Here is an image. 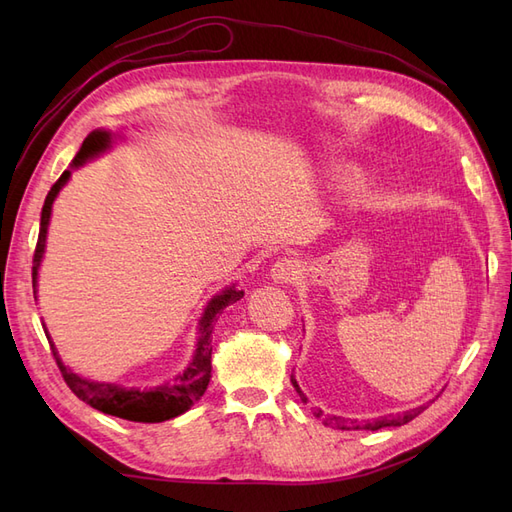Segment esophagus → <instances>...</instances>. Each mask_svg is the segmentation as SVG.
<instances>
[{"label": "esophagus", "instance_id": "34e87169", "mask_svg": "<svg viewBox=\"0 0 512 512\" xmlns=\"http://www.w3.org/2000/svg\"><path fill=\"white\" fill-rule=\"evenodd\" d=\"M301 262L299 260H292V258H282L277 260L273 269H271V277L273 282L277 284H292L294 280H299L301 275Z\"/></svg>", "mask_w": 512, "mask_h": 512}]
</instances>
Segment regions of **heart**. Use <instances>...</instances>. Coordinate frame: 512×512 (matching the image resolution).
Instances as JSON below:
<instances>
[{
  "instance_id": "heart-1",
  "label": "heart",
  "mask_w": 512,
  "mask_h": 512,
  "mask_svg": "<svg viewBox=\"0 0 512 512\" xmlns=\"http://www.w3.org/2000/svg\"><path fill=\"white\" fill-rule=\"evenodd\" d=\"M339 183H344V185H348V188H350V185H359L361 183V173H359V170H354V168H348V170H344V173H339L337 177H335Z\"/></svg>"
}]
</instances>
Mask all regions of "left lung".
<instances>
[{
    "label": "left lung",
    "instance_id": "obj_1",
    "mask_svg": "<svg viewBox=\"0 0 512 512\" xmlns=\"http://www.w3.org/2000/svg\"><path fill=\"white\" fill-rule=\"evenodd\" d=\"M290 382H292V386H294V391L299 393L303 404H307V397H305V393L299 389V384H297V380H294V376H290ZM425 408H427V406H421V408L408 410V412H404V414H397V416L389 414V416L376 418V421H365L363 425L356 423V421H350V418H342V416H324L322 410H314V416H316V418L322 416V423L327 425V427H333V429H346V431H350V429H367V431H378V429H384V427H401V425H406V423L412 421L414 416L421 414Z\"/></svg>",
    "mask_w": 512,
    "mask_h": 512
}]
</instances>
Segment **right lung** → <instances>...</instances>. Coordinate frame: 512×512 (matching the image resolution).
<instances>
[{
	"label": "right lung",
	"mask_w": 512,
	"mask_h": 512,
	"mask_svg": "<svg viewBox=\"0 0 512 512\" xmlns=\"http://www.w3.org/2000/svg\"><path fill=\"white\" fill-rule=\"evenodd\" d=\"M108 145H111V134L104 130L91 132L76 158L72 160V168L83 166L89 158L98 156L100 151H104ZM70 179V170H64L61 177L53 183L51 192L46 194L44 207H42V218H40V232H38V243H36V252H34V267H32V284H34V294H36V284H38V269H40V260L44 254V245H46V228H49L51 220V209H53V200L57 198L59 190L64 188L66 181ZM243 297V290H237L235 286H228L222 290L218 297H213L209 305L205 307V314L200 318V333H198V342H196V352L194 359L188 365V369L183 371L175 378L173 384H162L156 386V389L149 391H138V389H123V386L117 384H106V382H91L81 376H76L72 369H68L64 363L59 361V354L51 342L49 333H46V339H49L53 356L57 361V367L64 376L66 384L70 386V391L83 399L85 404L91 408H96L104 414L126 418V421L134 423H162L168 421V418H175L183 414L185 410H190L194 401L205 395L209 378H211V333L215 322H218V316L222 314V309L237 303Z\"/></svg>",
	"instance_id": "1"
}]
</instances>
